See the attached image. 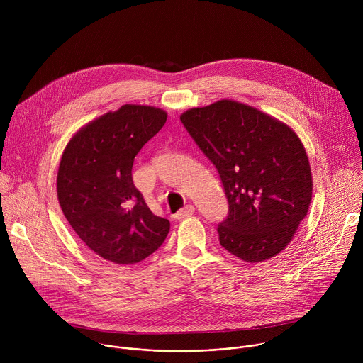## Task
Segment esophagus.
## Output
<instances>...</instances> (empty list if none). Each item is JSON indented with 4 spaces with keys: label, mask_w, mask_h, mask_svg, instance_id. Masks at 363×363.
Instances as JSON below:
<instances>
[{
    "label": "esophagus",
    "mask_w": 363,
    "mask_h": 363,
    "mask_svg": "<svg viewBox=\"0 0 363 363\" xmlns=\"http://www.w3.org/2000/svg\"><path fill=\"white\" fill-rule=\"evenodd\" d=\"M194 213H195L194 205H186V206H184L182 210H179V211L175 214V218H177V220H185V218L191 217Z\"/></svg>",
    "instance_id": "34e87169"
}]
</instances>
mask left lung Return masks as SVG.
<instances>
[{"label": "left lung", "mask_w": 363, "mask_h": 363, "mask_svg": "<svg viewBox=\"0 0 363 363\" xmlns=\"http://www.w3.org/2000/svg\"><path fill=\"white\" fill-rule=\"evenodd\" d=\"M181 122L217 168L230 213L220 244L245 263L281 252L307 216L312 171L297 133L284 122L223 99L181 115Z\"/></svg>", "instance_id": "left-lung-1"}]
</instances>
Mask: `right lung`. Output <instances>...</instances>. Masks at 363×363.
Returning <instances> with one entry per match:
<instances>
[{"mask_svg":"<svg viewBox=\"0 0 363 363\" xmlns=\"http://www.w3.org/2000/svg\"><path fill=\"white\" fill-rule=\"evenodd\" d=\"M167 118L158 108L123 105L80 128L62 155V211L79 238L111 263L145 260L169 233V221L152 214L132 181L135 157Z\"/></svg>","mask_w":363,"mask_h":363,"instance_id":"1","label":"right lung"}]
</instances>
